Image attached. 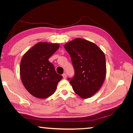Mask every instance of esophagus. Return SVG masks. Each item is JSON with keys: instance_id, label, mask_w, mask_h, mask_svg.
<instances>
[{"instance_id": "1", "label": "esophagus", "mask_w": 133, "mask_h": 133, "mask_svg": "<svg viewBox=\"0 0 133 133\" xmlns=\"http://www.w3.org/2000/svg\"><path fill=\"white\" fill-rule=\"evenodd\" d=\"M62 76H63V77L64 78H66V77H67V75H66V73H63V74Z\"/></svg>"}]
</instances>
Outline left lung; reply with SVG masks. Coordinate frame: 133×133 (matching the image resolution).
Masks as SVG:
<instances>
[{
	"label": "left lung",
	"instance_id": "left-lung-1",
	"mask_svg": "<svg viewBox=\"0 0 133 133\" xmlns=\"http://www.w3.org/2000/svg\"><path fill=\"white\" fill-rule=\"evenodd\" d=\"M70 56L75 75L68 78L73 90L83 98L95 94L102 86L106 75L104 53L94 43L77 38L64 45Z\"/></svg>",
	"mask_w": 133,
	"mask_h": 133
}]
</instances>
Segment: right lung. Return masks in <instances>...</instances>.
Segmentation results:
<instances>
[{"instance_id":"obj_1","label":"right lung","mask_w":133,"mask_h":133,"mask_svg":"<svg viewBox=\"0 0 133 133\" xmlns=\"http://www.w3.org/2000/svg\"><path fill=\"white\" fill-rule=\"evenodd\" d=\"M58 48L57 44L40 42L27 51L22 58V82L27 90L36 97L45 98L52 95L63 78L49 61Z\"/></svg>"}]
</instances>
